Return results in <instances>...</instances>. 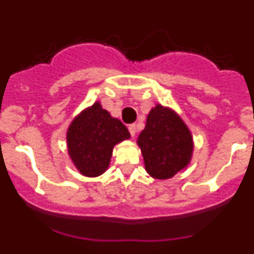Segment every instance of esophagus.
I'll return each mask as SVG.
<instances>
[{
  "label": "esophagus",
  "mask_w": 254,
  "mask_h": 254,
  "mask_svg": "<svg viewBox=\"0 0 254 254\" xmlns=\"http://www.w3.org/2000/svg\"><path fill=\"white\" fill-rule=\"evenodd\" d=\"M128 131H129V133H131V136L132 137H133L134 134H136V125H129L128 126Z\"/></svg>",
  "instance_id": "1"
}]
</instances>
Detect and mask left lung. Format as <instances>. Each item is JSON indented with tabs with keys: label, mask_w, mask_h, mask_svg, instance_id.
Segmentation results:
<instances>
[{
	"label": "left lung",
	"mask_w": 254,
	"mask_h": 254,
	"mask_svg": "<svg viewBox=\"0 0 254 254\" xmlns=\"http://www.w3.org/2000/svg\"><path fill=\"white\" fill-rule=\"evenodd\" d=\"M145 169L155 179H169L186 169L193 154V137L172 108L156 104L137 138Z\"/></svg>",
	"instance_id": "left-lung-1"
}]
</instances>
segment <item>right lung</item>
<instances>
[{
  "instance_id": "right-lung-1",
  "label": "right lung",
  "mask_w": 254,
  "mask_h": 254,
  "mask_svg": "<svg viewBox=\"0 0 254 254\" xmlns=\"http://www.w3.org/2000/svg\"><path fill=\"white\" fill-rule=\"evenodd\" d=\"M131 137L118 118L103 109L100 102L73 118L67 129V150L76 169L85 177H99L108 169L113 147Z\"/></svg>"
}]
</instances>
